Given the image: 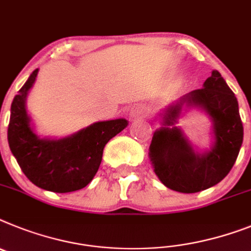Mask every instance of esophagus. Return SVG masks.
<instances>
[{"label": "esophagus", "mask_w": 251, "mask_h": 251, "mask_svg": "<svg viewBox=\"0 0 251 251\" xmlns=\"http://www.w3.org/2000/svg\"><path fill=\"white\" fill-rule=\"evenodd\" d=\"M146 114H147L146 108H145L143 105L137 104V105H134L133 108L130 109V117L134 118V119H137V118L145 117Z\"/></svg>", "instance_id": "esophagus-1"}]
</instances>
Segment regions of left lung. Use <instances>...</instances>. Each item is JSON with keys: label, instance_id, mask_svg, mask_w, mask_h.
<instances>
[{"label": "left lung", "instance_id": "left-lung-1", "mask_svg": "<svg viewBox=\"0 0 251 251\" xmlns=\"http://www.w3.org/2000/svg\"><path fill=\"white\" fill-rule=\"evenodd\" d=\"M184 106L202 108L211 118L215 142L209 151H196L175 126ZM243 138L236 96L221 74L212 71L202 89L193 90L166 108L162 127L152 137L149 155L155 174L165 187L175 192L197 193L218 184L230 173Z\"/></svg>", "mask_w": 251, "mask_h": 251}]
</instances>
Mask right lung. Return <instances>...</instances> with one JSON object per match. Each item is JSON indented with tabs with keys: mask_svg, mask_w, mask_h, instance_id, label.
Instances as JSON below:
<instances>
[{
	"mask_svg": "<svg viewBox=\"0 0 251 251\" xmlns=\"http://www.w3.org/2000/svg\"><path fill=\"white\" fill-rule=\"evenodd\" d=\"M38 70L30 75L11 104L8 146L19 166L36 187L54 193L82 189L93 180L101 164L105 145L128 126V121L96 122L59 140L35 134L26 110V96Z\"/></svg>",
	"mask_w": 251,
	"mask_h": 251,
	"instance_id": "right-lung-1",
	"label": "right lung"
}]
</instances>
